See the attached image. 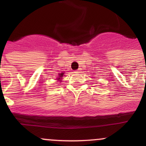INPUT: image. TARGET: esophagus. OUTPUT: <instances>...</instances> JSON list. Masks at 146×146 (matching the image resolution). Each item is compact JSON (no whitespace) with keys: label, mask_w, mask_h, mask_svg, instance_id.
<instances>
[{"label":"esophagus","mask_w":146,"mask_h":146,"mask_svg":"<svg viewBox=\"0 0 146 146\" xmlns=\"http://www.w3.org/2000/svg\"><path fill=\"white\" fill-rule=\"evenodd\" d=\"M81 71H82L81 68H78V69L77 70V71H75V73H80Z\"/></svg>","instance_id":"esophagus-1"}]
</instances>
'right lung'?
<instances>
[{
	"label": "right lung",
	"instance_id": "1",
	"mask_svg": "<svg viewBox=\"0 0 146 146\" xmlns=\"http://www.w3.org/2000/svg\"><path fill=\"white\" fill-rule=\"evenodd\" d=\"M58 75H59V76L56 78V80H58V81H59L60 82H62V78L64 75V72H62L61 73H59Z\"/></svg>",
	"mask_w": 146,
	"mask_h": 146
}]
</instances>
